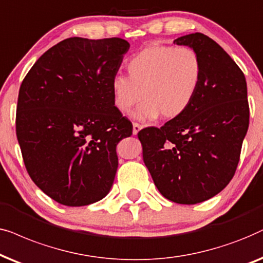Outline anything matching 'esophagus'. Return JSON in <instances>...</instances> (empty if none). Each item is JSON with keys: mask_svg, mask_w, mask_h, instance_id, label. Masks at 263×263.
Returning a JSON list of instances; mask_svg holds the SVG:
<instances>
[{"mask_svg": "<svg viewBox=\"0 0 263 263\" xmlns=\"http://www.w3.org/2000/svg\"><path fill=\"white\" fill-rule=\"evenodd\" d=\"M143 126L141 124H138V122H134V135H137L139 132V129H141Z\"/></svg>", "mask_w": 263, "mask_h": 263, "instance_id": "1", "label": "esophagus"}]
</instances>
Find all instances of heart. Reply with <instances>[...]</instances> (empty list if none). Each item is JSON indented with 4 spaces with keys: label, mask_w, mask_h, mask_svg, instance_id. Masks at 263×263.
Returning a JSON list of instances; mask_svg holds the SVG:
<instances>
[{
    "label": "heart",
    "mask_w": 263,
    "mask_h": 263,
    "mask_svg": "<svg viewBox=\"0 0 263 263\" xmlns=\"http://www.w3.org/2000/svg\"><path fill=\"white\" fill-rule=\"evenodd\" d=\"M128 77L111 79L113 103L127 114L144 100L135 117L142 120L174 119L190 107L201 85L203 64L190 47L152 44L132 55L126 62Z\"/></svg>",
    "instance_id": "1"
}]
</instances>
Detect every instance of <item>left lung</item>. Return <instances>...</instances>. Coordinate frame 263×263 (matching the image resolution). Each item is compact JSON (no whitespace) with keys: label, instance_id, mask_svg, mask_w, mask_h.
Wrapping results in <instances>:
<instances>
[{"label":"left lung","instance_id":"1","mask_svg":"<svg viewBox=\"0 0 263 263\" xmlns=\"http://www.w3.org/2000/svg\"><path fill=\"white\" fill-rule=\"evenodd\" d=\"M174 43L201 56V85L183 114L160 128H143L138 139L161 195L196 204L223 190L236 173L249 127L247 82L231 56L205 34H186Z\"/></svg>","mask_w":263,"mask_h":263}]
</instances>
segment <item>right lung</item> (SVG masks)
Here are the masks:
<instances>
[{
	"instance_id": "obj_1",
	"label": "right lung",
	"mask_w": 263,
	"mask_h": 263,
	"mask_svg": "<svg viewBox=\"0 0 263 263\" xmlns=\"http://www.w3.org/2000/svg\"><path fill=\"white\" fill-rule=\"evenodd\" d=\"M121 38L72 37L44 52L17 96L15 131L31 179L45 195L82 207L109 192L115 148L132 135L110 83L128 50Z\"/></svg>"
}]
</instances>
